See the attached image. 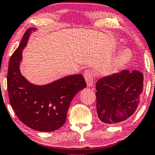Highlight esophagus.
I'll use <instances>...</instances> for the list:
<instances>
[{"instance_id":"esophagus-1","label":"esophagus","mask_w":155,"mask_h":155,"mask_svg":"<svg viewBox=\"0 0 155 155\" xmlns=\"http://www.w3.org/2000/svg\"><path fill=\"white\" fill-rule=\"evenodd\" d=\"M84 79L86 81H87V86L89 87H93L94 86V79H93L92 71L89 69L86 70L84 73Z\"/></svg>"}]
</instances>
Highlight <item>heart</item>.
Instances as JSON below:
<instances>
[{"instance_id":"obj_1","label":"heart","mask_w":155,"mask_h":155,"mask_svg":"<svg viewBox=\"0 0 155 155\" xmlns=\"http://www.w3.org/2000/svg\"><path fill=\"white\" fill-rule=\"evenodd\" d=\"M132 57L133 55L129 49L121 50L112 61L110 66V69L111 71H115L124 68L131 62Z\"/></svg>"}]
</instances>
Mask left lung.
<instances>
[{"instance_id": "8db88e82", "label": "left lung", "mask_w": 155, "mask_h": 155, "mask_svg": "<svg viewBox=\"0 0 155 155\" xmlns=\"http://www.w3.org/2000/svg\"><path fill=\"white\" fill-rule=\"evenodd\" d=\"M143 81L141 72L128 70L98 79L96 104L100 120L105 124H115L130 118L139 104Z\"/></svg>"}]
</instances>
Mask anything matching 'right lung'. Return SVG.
<instances>
[{"label": "right lung", "instance_id": "add662e5", "mask_svg": "<svg viewBox=\"0 0 155 155\" xmlns=\"http://www.w3.org/2000/svg\"><path fill=\"white\" fill-rule=\"evenodd\" d=\"M35 30V28L27 29L11 57L7 87L10 103L18 118L35 131L50 132L65 124L71 102L87 84L81 74L64 76L44 85L31 83L22 75V50Z\"/></svg>", "mask_w": 155, "mask_h": 155}]
</instances>
